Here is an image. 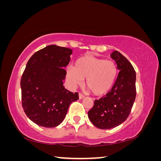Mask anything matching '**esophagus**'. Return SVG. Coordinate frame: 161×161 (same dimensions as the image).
Returning <instances> with one entry per match:
<instances>
[{"label": "esophagus", "mask_w": 161, "mask_h": 161, "mask_svg": "<svg viewBox=\"0 0 161 161\" xmlns=\"http://www.w3.org/2000/svg\"><path fill=\"white\" fill-rule=\"evenodd\" d=\"M79 99H82L85 97V96L82 95V93H80V92H79Z\"/></svg>", "instance_id": "esophagus-1"}]
</instances>
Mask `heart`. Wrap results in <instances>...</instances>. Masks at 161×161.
I'll list each match as a JSON object with an SVG mask.
<instances>
[{
    "mask_svg": "<svg viewBox=\"0 0 161 161\" xmlns=\"http://www.w3.org/2000/svg\"><path fill=\"white\" fill-rule=\"evenodd\" d=\"M118 74L113 60L91 56L76 60L74 67L66 70V78L73 86L80 85L86 79V85L95 95L105 94L113 87Z\"/></svg>",
    "mask_w": 161,
    "mask_h": 161,
    "instance_id": "1",
    "label": "heart"
}]
</instances>
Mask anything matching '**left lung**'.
I'll return each instance as SVG.
<instances>
[{
	"instance_id": "8db88e82",
	"label": "left lung",
	"mask_w": 161,
	"mask_h": 161,
	"mask_svg": "<svg viewBox=\"0 0 161 161\" xmlns=\"http://www.w3.org/2000/svg\"><path fill=\"white\" fill-rule=\"evenodd\" d=\"M119 70L109 92L98 100L88 111L95 127L108 130L118 126L127 119L136 99V72L127 58L118 51L111 54Z\"/></svg>"
}]
</instances>
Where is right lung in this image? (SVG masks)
Here are the masks:
<instances>
[{
  "label": "right lung",
  "mask_w": 161,
  "mask_h": 161,
  "mask_svg": "<svg viewBox=\"0 0 161 161\" xmlns=\"http://www.w3.org/2000/svg\"><path fill=\"white\" fill-rule=\"evenodd\" d=\"M72 50L56 45L36 52L27 63L21 79L22 106L33 122L45 128L60 125L79 93L63 86Z\"/></svg>",
  "instance_id": "add662e5"
}]
</instances>
